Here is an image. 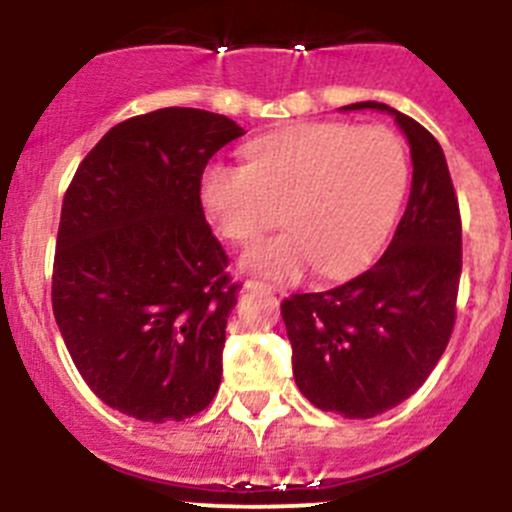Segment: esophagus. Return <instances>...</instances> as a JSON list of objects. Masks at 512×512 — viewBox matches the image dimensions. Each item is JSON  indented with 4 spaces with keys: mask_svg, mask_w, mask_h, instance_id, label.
<instances>
[{
    "mask_svg": "<svg viewBox=\"0 0 512 512\" xmlns=\"http://www.w3.org/2000/svg\"><path fill=\"white\" fill-rule=\"evenodd\" d=\"M245 289H247V292H265V294L280 292V289H277L275 285H267V282H260V280H247Z\"/></svg>",
    "mask_w": 512,
    "mask_h": 512,
    "instance_id": "1",
    "label": "esophagus"
}]
</instances>
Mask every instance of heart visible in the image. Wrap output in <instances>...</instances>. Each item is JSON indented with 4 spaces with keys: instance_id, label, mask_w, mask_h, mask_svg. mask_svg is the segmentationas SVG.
Wrapping results in <instances>:
<instances>
[{
    "instance_id": "b5f03b06",
    "label": "heart",
    "mask_w": 512,
    "mask_h": 512,
    "mask_svg": "<svg viewBox=\"0 0 512 512\" xmlns=\"http://www.w3.org/2000/svg\"><path fill=\"white\" fill-rule=\"evenodd\" d=\"M247 165L215 160L200 175V203L225 240L247 245L280 220L242 262L272 280L309 267L327 277L364 265L394 223L409 180L404 143L384 126L314 121L255 138Z\"/></svg>"
}]
</instances>
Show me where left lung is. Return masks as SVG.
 Masks as SVG:
<instances>
[{
	"label": "left lung",
	"instance_id": "1",
	"mask_svg": "<svg viewBox=\"0 0 512 512\" xmlns=\"http://www.w3.org/2000/svg\"><path fill=\"white\" fill-rule=\"evenodd\" d=\"M414 160L409 205L374 267L324 292L282 299L299 391L317 409L374 418L414 396L436 369L456 324L461 210L436 138L386 103Z\"/></svg>",
	"mask_w": 512,
	"mask_h": 512
}]
</instances>
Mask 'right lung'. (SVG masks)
<instances>
[{
  "label": "right lung",
  "mask_w": 512,
  "mask_h": 512,
  "mask_svg": "<svg viewBox=\"0 0 512 512\" xmlns=\"http://www.w3.org/2000/svg\"><path fill=\"white\" fill-rule=\"evenodd\" d=\"M220 113L158 108L113 126L66 188L51 304L89 389L141 421L205 409L223 376L237 287L200 175L242 136Z\"/></svg>",
  "instance_id": "add662e5"
}]
</instances>
